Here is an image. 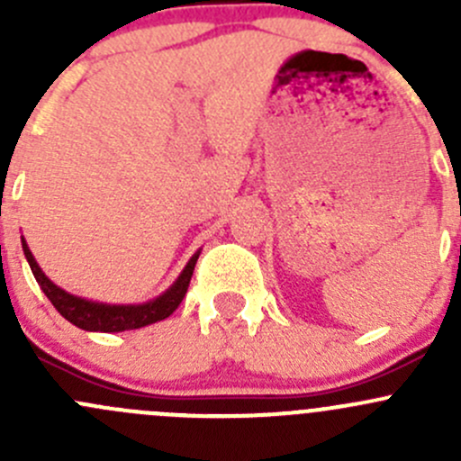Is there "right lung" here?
Returning a JSON list of instances; mask_svg holds the SVG:
<instances>
[{"label":"right lung","mask_w":461,"mask_h":461,"mask_svg":"<svg viewBox=\"0 0 461 461\" xmlns=\"http://www.w3.org/2000/svg\"><path fill=\"white\" fill-rule=\"evenodd\" d=\"M22 249H24V257L29 260L32 276L40 283L41 292L49 296L50 303L55 305V310H58L64 319L71 321L73 325L88 330V332H124V330H138L174 314V310L178 308L180 301L187 294L194 267H196V260L201 257V252L194 254V257L189 258V263L185 265L183 272H180V276L176 278L174 285L167 292H162L158 299L142 305H109L97 303V301L80 299V296L76 294H68L67 290L55 285V283L41 272V267L37 265V260L31 254L24 239H22Z\"/></svg>","instance_id":"1"}]
</instances>
